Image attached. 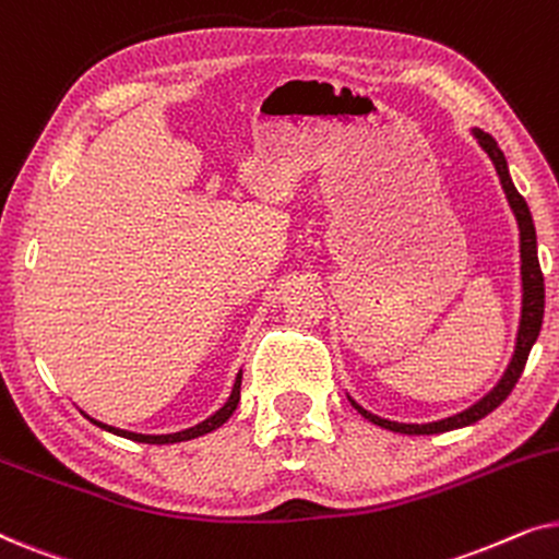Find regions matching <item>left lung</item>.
<instances>
[{
	"label": "left lung",
	"mask_w": 559,
	"mask_h": 559,
	"mask_svg": "<svg viewBox=\"0 0 559 559\" xmlns=\"http://www.w3.org/2000/svg\"><path fill=\"white\" fill-rule=\"evenodd\" d=\"M471 132L478 140L480 147H484L486 155L491 157L496 173H499L503 193H507V201L511 205V211H514L516 224H519V254H522V318H519L514 356H511V361L507 366V371H503V377L499 379V384H496L491 392L484 396V400H478L476 404H473V407L457 412V415H453V417L438 419V423H427V425L392 423V419L371 415L369 409H364L361 404L354 402L348 396L350 404H354V407L361 412V415L369 419V423L384 427V430H392V432L438 435V432L457 430V427L478 423L480 417H486L488 412H493L503 400H507V396L511 394V389H514V384L519 381V377H522L526 358H530V350H532L534 341H537V335H539L542 318H545V277H542V270H539L537 231H534V221H532L530 205H526L524 198L519 195V190L514 188V182H511L507 157H503V152L499 150V144H496L493 136L486 134L484 129H471Z\"/></svg>",
	"instance_id": "1"
}]
</instances>
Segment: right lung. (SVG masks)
Wrapping results in <instances>:
<instances>
[{"instance_id":"obj_1","label":"right lung","mask_w":559,"mask_h":559,"mask_svg":"<svg viewBox=\"0 0 559 559\" xmlns=\"http://www.w3.org/2000/svg\"><path fill=\"white\" fill-rule=\"evenodd\" d=\"M239 400H241V371L236 373V381H234V389H231V396H228L224 407H221L216 415H211L209 419H203V423H198L195 427H188V430H180V432H170V435H142V432H129V430H119V427H111V425H104V423H96V419H91V423L102 427L106 432H114L119 435V438H127V440H134V442H147V445H170V442H186V440H193V438H201L205 432H213L216 427H221L226 423L228 417L234 415L236 407H239ZM88 417V415H86Z\"/></svg>"}]
</instances>
